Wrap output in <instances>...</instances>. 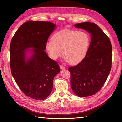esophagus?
Returning a JSON list of instances; mask_svg holds the SVG:
<instances>
[{"mask_svg": "<svg viewBox=\"0 0 122 122\" xmlns=\"http://www.w3.org/2000/svg\"><path fill=\"white\" fill-rule=\"evenodd\" d=\"M60 68L61 69H64L65 68V67L63 65H60Z\"/></svg>", "mask_w": 122, "mask_h": 122, "instance_id": "esophagus-1", "label": "esophagus"}]
</instances>
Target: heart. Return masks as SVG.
I'll use <instances>...</instances> for the list:
<instances>
[{
	"instance_id": "b5f03b06",
	"label": "heart",
	"mask_w": 122,
	"mask_h": 122,
	"mask_svg": "<svg viewBox=\"0 0 122 122\" xmlns=\"http://www.w3.org/2000/svg\"><path fill=\"white\" fill-rule=\"evenodd\" d=\"M90 44V37L85 31L64 29L55 34L52 40L47 41L46 48L50 56L56 59L62 53L69 63L80 62L87 55Z\"/></svg>"
}]
</instances>
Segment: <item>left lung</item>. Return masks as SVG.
<instances>
[{"label": "left lung", "mask_w": 122, "mask_h": 122, "mask_svg": "<svg viewBox=\"0 0 122 122\" xmlns=\"http://www.w3.org/2000/svg\"><path fill=\"white\" fill-rule=\"evenodd\" d=\"M74 26L91 34V41L85 57L80 63L68 68L70 85L73 92L78 97L90 96L103 87L111 71V42L95 23L84 22Z\"/></svg>", "instance_id": "obj_1"}]
</instances>
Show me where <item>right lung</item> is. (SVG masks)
<instances>
[{
	"label": "right lung",
	"instance_id": "1",
	"mask_svg": "<svg viewBox=\"0 0 122 122\" xmlns=\"http://www.w3.org/2000/svg\"><path fill=\"white\" fill-rule=\"evenodd\" d=\"M55 26L50 22L28 21L20 27L10 42L11 74L22 92L33 99L44 100L50 95L54 78L60 72L58 63L44 51ZM31 47L34 49L25 50ZM28 51L32 53L29 58Z\"/></svg>",
	"mask_w": 122,
	"mask_h": 122
}]
</instances>
